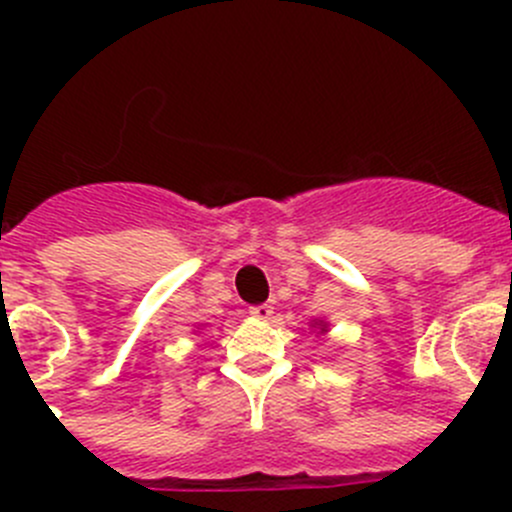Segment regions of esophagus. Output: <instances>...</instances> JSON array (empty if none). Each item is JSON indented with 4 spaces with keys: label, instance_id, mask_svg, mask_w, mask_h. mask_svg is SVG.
<instances>
[{
    "label": "esophagus",
    "instance_id": "obj_1",
    "mask_svg": "<svg viewBox=\"0 0 512 512\" xmlns=\"http://www.w3.org/2000/svg\"><path fill=\"white\" fill-rule=\"evenodd\" d=\"M250 314L255 319H270L275 312H272L270 304H255V307H250Z\"/></svg>",
    "mask_w": 512,
    "mask_h": 512
}]
</instances>
